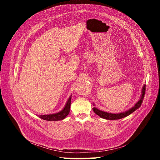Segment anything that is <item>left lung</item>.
<instances>
[{"instance_id": "1", "label": "left lung", "mask_w": 160, "mask_h": 160, "mask_svg": "<svg viewBox=\"0 0 160 160\" xmlns=\"http://www.w3.org/2000/svg\"><path fill=\"white\" fill-rule=\"evenodd\" d=\"M142 93L141 95V98H140V99L138 101V102L135 103L134 105V107L132 108L128 111H125V112L123 113H108V112H105V111H102L98 109H97L96 108H93V110L98 115H99V117L101 118H103L105 119H109V120H115V119H122L125 117H127L131 113H132L133 112L138 109L139 108L141 107V105L143 102V100L144 98V95L145 93H146V85H143V88H142Z\"/></svg>"}]
</instances>
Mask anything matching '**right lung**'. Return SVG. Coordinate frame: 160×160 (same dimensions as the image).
Instances as JSON below:
<instances>
[{
	"instance_id": "obj_1",
	"label": "right lung",
	"mask_w": 160,
	"mask_h": 160,
	"mask_svg": "<svg viewBox=\"0 0 160 160\" xmlns=\"http://www.w3.org/2000/svg\"><path fill=\"white\" fill-rule=\"evenodd\" d=\"M71 96L70 97L68 101H67V102L64 108L62 109L60 112H58L54 114L40 115L39 118L47 121H59V120H62L65 119L67 116V115L69 113L70 108H71Z\"/></svg>"
}]
</instances>
